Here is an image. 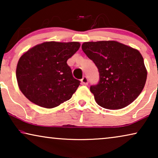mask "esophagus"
<instances>
[{
    "instance_id": "obj_1",
    "label": "esophagus",
    "mask_w": 158,
    "mask_h": 158,
    "mask_svg": "<svg viewBox=\"0 0 158 158\" xmlns=\"http://www.w3.org/2000/svg\"><path fill=\"white\" fill-rule=\"evenodd\" d=\"M81 83L83 85H88V80L87 78V77H83V78H82L81 80Z\"/></svg>"
}]
</instances>
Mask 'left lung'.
<instances>
[{
    "mask_svg": "<svg viewBox=\"0 0 158 158\" xmlns=\"http://www.w3.org/2000/svg\"><path fill=\"white\" fill-rule=\"evenodd\" d=\"M82 49L98 69V83L90 90L100 106L120 109L139 96L148 72L137 49L116 41L84 42Z\"/></svg>",
    "mask_w": 158,
    "mask_h": 158,
    "instance_id": "1",
    "label": "left lung"
}]
</instances>
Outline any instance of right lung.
<instances>
[{"label":"right lung","instance_id":"add662e5","mask_svg":"<svg viewBox=\"0 0 158 158\" xmlns=\"http://www.w3.org/2000/svg\"><path fill=\"white\" fill-rule=\"evenodd\" d=\"M77 42H46L29 49L19 59V89L32 103L52 109L68 101L81 81L73 76L67 61L78 50Z\"/></svg>","mask_w":158,"mask_h":158}]
</instances>
